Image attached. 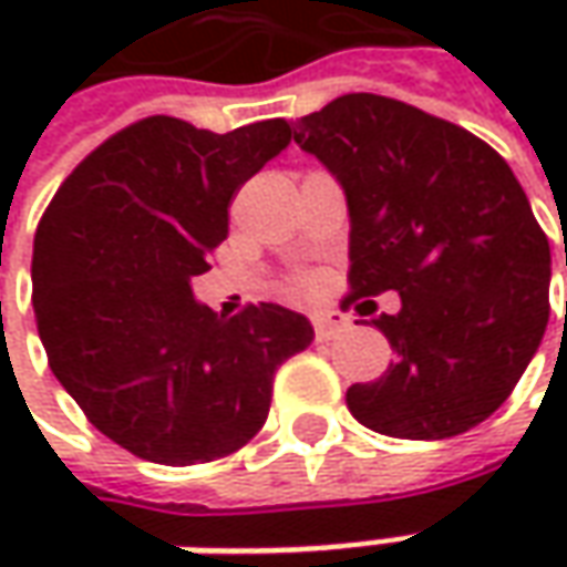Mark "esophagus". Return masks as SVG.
<instances>
[{
  "label": "esophagus",
  "mask_w": 567,
  "mask_h": 567,
  "mask_svg": "<svg viewBox=\"0 0 567 567\" xmlns=\"http://www.w3.org/2000/svg\"><path fill=\"white\" fill-rule=\"evenodd\" d=\"M312 324H316L318 340H331L334 334H340V331L347 328V321L340 316H331V312H318V316H312Z\"/></svg>",
  "instance_id": "34e87169"
}]
</instances>
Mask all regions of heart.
<instances>
[{
	"mask_svg": "<svg viewBox=\"0 0 567 567\" xmlns=\"http://www.w3.org/2000/svg\"><path fill=\"white\" fill-rule=\"evenodd\" d=\"M302 287H309V284H302Z\"/></svg>",
	"mask_w": 567,
	"mask_h": 567,
	"instance_id": "heart-1",
	"label": "heart"
}]
</instances>
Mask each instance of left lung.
I'll return each instance as SVG.
<instances>
[{"mask_svg": "<svg viewBox=\"0 0 567 567\" xmlns=\"http://www.w3.org/2000/svg\"><path fill=\"white\" fill-rule=\"evenodd\" d=\"M293 142L347 195L343 302L401 296L398 316L372 318L394 362L347 391L350 413L413 442L480 425L508 401L549 321V239L512 166L467 128L379 94L331 100L296 120Z\"/></svg>", "mask_w": 567, "mask_h": 567, "instance_id": "1", "label": "left lung"}]
</instances>
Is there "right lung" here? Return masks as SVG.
<instances>
[{
  "label": "right lung",
  "mask_w": 567,
  "mask_h": 567,
  "mask_svg": "<svg viewBox=\"0 0 567 567\" xmlns=\"http://www.w3.org/2000/svg\"><path fill=\"white\" fill-rule=\"evenodd\" d=\"M290 144L265 120L227 135L151 116L91 151L33 236V316L50 369L106 439L188 467L265 425L274 372L309 318L258 302L224 318L192 293L229 233V198Z\"/></svg>",
  "instance_id": "right-lung-1"
}]
</instances>
